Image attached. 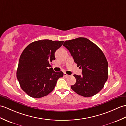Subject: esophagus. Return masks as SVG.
<instances>
[{
  "mask_svg": "<svg viewBox=\"0 0 126 126\" xmlns=\"http://www.w3.org/2000/svg\"><path fill=\"white\" fill-rule=\"evenodd\" d=\"M64 76L67 78V77H69L70 76L68 75H67V74H66V73H64Z\"/></svg>",
  "mask_w": 126,
  "mask_h": 126,
  "instance_id": "obj_1",
  "label": "esophagus"
}]
</instances>
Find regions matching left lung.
Listing matches in <instances>:
<instances>
[{
  "mask_svg": "<svg viewBox=\"0 0 126 126\" xmlns=\"http://www.w3.org/2000/svg\"><path fill=\"white\" fill-rule=\"evenodd\" d=\"M63 46L69 50L82 76L74 75L76 82L73 91L85 97L100 91L108 78V62L103 52L94 43L85 37L65 41Z\"/></svg>",
  "mask_w": 126,
  "mask_h": 126,
  "instance_id": "8db88e82",
  "label": "left lung"
}]
</instances>
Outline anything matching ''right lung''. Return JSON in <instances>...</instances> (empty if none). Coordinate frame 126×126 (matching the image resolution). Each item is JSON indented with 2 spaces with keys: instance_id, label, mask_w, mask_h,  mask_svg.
I'll return each mask as SVG.
<instances>
[{
  "instance_id": "1",
  "label": "right lung",
  "mask_w": 126,
  "mask_h": 126,
  "mask_svg": "<svg viewBox=\"0 0 126 126\" xmlns=\"http://www.w3.org/2000/svg\"><path fill=\"white\" fill-rule=\"evenodd\" d=\"M64 41L43 40L30 43L20 57L16 77L20 87L35 98L47 95L52 91L58 79L63 76L62 71L55 72L50 63L55 60V52Z\"/></svg>"
}]
</instances>
